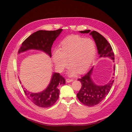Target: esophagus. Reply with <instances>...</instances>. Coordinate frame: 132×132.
<instances>
[{"label": "esophagus", "mask_w": 132, "mask_h": 132, "mask_svg": "<svg viewBox=\"0 0 132 132\" xmlns=\"http://www.w3.org/2000/svg\"><path fill=\"white\" fill-rule=\"evenodd\" d=\"M73 79H69V78H67V79H66V81L67 83H70L71 82H72L73 81Z\"/></svg>", "instance_id": "34e87169"}]
</instances>
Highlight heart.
Wrapping results in <instances>:
<instances>
[{
  "instance_id": "heart-1",
  "label": "heart",
  "mask_w": 132,
  "mask_h": 132,
  "mask_svg": "<svg viewBox=\"0 0 132 132\" xmlns=\"http://www.w3.org/2000/svg\"><path fill=\"white\" fill-rule=\"evenodd\" d=\"M96 54V47L91 39L72 35L62 41L58 50L53 52L52 59L59 71H62L68 65L70 67L69 75L73 76L76 72L83 73L87 70Z\"/></svg>"
}]
</instances>
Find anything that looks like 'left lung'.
Wrapping results in <instances>:
<instances>
[{"mask_svg": "<svg viewBox=\"0 0 132 132\" xmlns=\"http://www.w3.org/2000/svg\"><path fill=\"white\" fill-rule=\"evenodd\" d=\"M90 31V30H86L79 32L81 33H88L89 32V35L92 36L96 43L100 57H109L114 61V53L110 44L99 33L95 30ZM113 70H115V66L113 67ZM92 71L93 67L85 75L78 79L82 84L81 88L77 95L78 99L84 105L88 106L96 105L105 99L110 91L114 82V80H111L104 86L97 85L93 82L91 78Z\"/></svg>", "mask_w": 132, "mask_h": 132, "instance_id": "1", "label": "left lung"}]
</instances>
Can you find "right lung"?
<instances>
[{
	"instance_id": "1",
	"label": "right lung",
	"mask_w": 132,
	"mask_h": 132,
	"mask_svg": "<svg viewBox=\"0 0 132 132\" xmlns=\"http://www.w3.org/2000/svg\"><path fill=\"white\" fill-rule=\"evenodd\" d=\"M62 31V29H59L55 30H40L33 33L22 43L18 53L30 49L40 50L51 57L52 45ZM65 82V79L62 75L55 72L53 74L49 86L43 91L32 93L24 88V92L27 97L35 105L42 108H47L54 105L57 102L60 94L59 88L61 86L64 85Z\"/></svg>"
}]
</instances>
